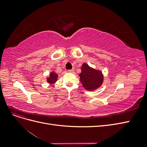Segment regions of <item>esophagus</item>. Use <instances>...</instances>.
Returning a JSON list of instances; mask_svg holds the SVG:
<instances>
[{"label":"esophagus","instance_id":"obj_1","mask_svg":"<svg viewBox=\"0 0 147 147\" xmlns=\"http://www.w3.org/2000/svg\"><path fill=\"white\" fill-rule=\"evenodd\" d=\"M69 72H70V73H74V69H71V70H69Z\"/></svg>","mask_w":147,"mask_h":147}]
</instances>
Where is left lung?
Masks as SVG:
<instances>
[{
	"instance_id": "1",
	"label": "left lung",
	"mask_w": 147,
	"mask_h": 147,
	"mask_svg": "<svg viewBox=\"0 0 147 147\" xmlns=\"http://www.w3.org/2000/svg\"><path fill=\"white\" fill-rule=\"evenodd\" d=\"M81 70L80 80L85 90L92 91L101 86L104 78L101 70L92 68L86 63L83 64Z\"/></svg>"
}]
</instances>
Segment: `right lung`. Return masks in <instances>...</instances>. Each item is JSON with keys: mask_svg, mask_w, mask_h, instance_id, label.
<instances>
[{"mask_svg": "<svg viewBox=\"0 0 147 147\" xmlns=\"http://www.w3.org/2000/svg\"><path fill=\"white\" fill-rule=\"evenodd\" d=\"M57 77H58V75L55 72H53V71H51L49 74V76L47 78V82L50 84H54L56 82Z\"/></svg>", "mask_w": 147, "mask_h": 147, "instance_id": "obj_1", "label": "right lung"}]
</instances>
